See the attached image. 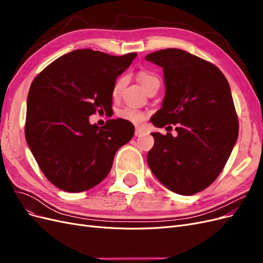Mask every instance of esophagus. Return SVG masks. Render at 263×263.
<instances>
[{
  "label": "esophagus",
  "mask_w": 263,
  "mask_h": 263,
  "mask_svg": "<svg viewBox=\"0 0 263 263\" xmlns=\"http://www.w3.org/2000/svg\"><path fill=\"white\" fill-rule=\"evenodd\" d=\"M144 134H145L144 129H141V128H136V129H135V136H136V137H139V136H141V135H144Z\"/></svg>",
  "instance_id": "1"
}]
</instances>
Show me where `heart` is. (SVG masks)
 <instances>
[{
    "mask_svg": "<svg viewBox=\"0 0 263 263\" xmlns=\"http://www.w3.org/2000/svg\"><path fill=\"white\" fill-rule=\"evenodd\" d=\"M138 79H139L140 83L142 84V86L145 87L146 91L149 89L150 86H153L155 84H160V82H159V79L154 73L149 72V71H145V70L139 71ZM126 83H127V78L125 76L119 77L117 79L114 83L113 90H112L114 98H117L118 95L121 94ZM117 116L123 118L124 121L129 122L134 125H140L141 123H144L147 119L148 113L145 112V110H142V109L137 108L135 106H126V107H123L122 109L118 110Z\"/></svg>",
    "mask_w": 263,
    "mask_h": 263,
    "instance_id": "1",
    "label": "heart"
}]
</instances>
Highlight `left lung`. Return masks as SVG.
I'll list each match as a JSON object with an SVG mask.
<instances>
[{
	"label": "left lung",
	"mask_w": 263,
	"mask_h": 263,
	"mask_svg": "<svg viewBox=\"0 0 263 263\" xmlns=\"http://www.w3.org/2000/svg\"><path fill=\"white\" fill-rule=\"evenodd\" d=\"M145 59L163 69L165 83L162 107L151 123L159 128L173 124L178 133H153L147 162L165 187L193 195L217 179L238 138L228 81L212 62L181 49L158 50Z\"/></svg>",
	"instance_id": "8db88e82"
}]
</instances>
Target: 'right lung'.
<instances>
[{"label":"right lung","instance_id":"1","mask_svg":"<svg viewBox=\"0 0 263 263\" xmlns=\"http://www.w3.org/2000/svg\"><path fill=\"white\" fill-rule=\"evenodd\" d=\"M136 55L73 50L51 62L31 82L25 137L54 186L77 193L98 185L110 171L118 148L134 136V125L123 118L98 127L89 123V116L112 109L116 79Z\"/></svg>","mask_w":263,"mask_h":263}]
</instances>
